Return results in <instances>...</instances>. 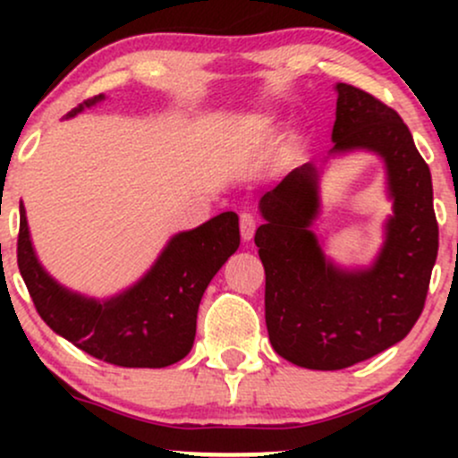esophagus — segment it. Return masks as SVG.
<instances>
[{
    "mask_svg": "<svg viewBox=\"0 0 458 458\" xmlns=\"http://www.w3.org/2000/svg\"><path fill=\"white\" fill-rule=\"evenodd\" d=\"M254 233H256V217L250 213H243L241 215V239L247 243V241L254 239Z\"/></svg>",
    "mask_w": 458,
    "mask_h": 458,
    "instance_id": "1",
    "label": "esophagus"
}]
</instances>
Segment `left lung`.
Instances as JSON below:
<instances>
[{"label": "left lung", "mask_w": 458, "mask_h": 458, "mask_svg": "<svg viewBox=\"0 0 458 458\" xmlns=\"http://www.w3.org/2000/svg\"><path fill=\"white\" fill-rule=\"evenodd\" d=\"M327 157L303 163L260 198L256 230L265 265V320L277 355L310 370H343L401 343L422 314L439 230L430 170L401 115L349 83H335ZM372 151L386 167L393 199L386 239L366 267H340L311 230L327 161Z\"/></svg>", "instance_id": "1"}]
</instances>
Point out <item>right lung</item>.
I'll return each mask as SVG.
<instances>
[{
  "mask_svg": "<svg viewBox=\"0 0 458 458\" xmlns=\"http://www.w3.org/2000/svg\"><path fill=\"white\" fill-rule=\"evenodd\" d=\"M103 101L105 94L88 98L66 118ZM19 215V271L40 318L77 349L124 368L170 366L191 351L204 291L241 243L236 213H219L172 236L150 269L123 293L97 299L49 276L31 243L23 202Z\"/></svg>",
  "mask_w": 458,
  "mask_h": 458,
  "instance_id": "obj_1",
  "label": "right lung"
}]
</instances>
